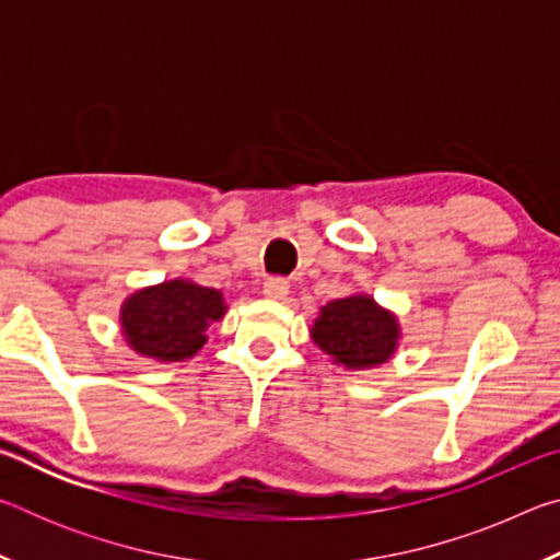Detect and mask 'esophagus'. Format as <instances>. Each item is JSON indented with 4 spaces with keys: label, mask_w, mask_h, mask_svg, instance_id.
<instances>
[{
    "label": "esophagus",
    "mask_w": 560,
    "mask_h": 560,
    "mask_svg": "<svg viewBox=\"0 0 560 560\" xmlns=\"http://www.w3.org/2000/svg\"><path fill=\"white\" fill-rule=\"evenodd\" d=\"M264 296L271 299V301H283L289 296V281L281 279V277L267 279V283H264Z\"/></svg>",
    "instance_id": "obj_1"
}]
</instances>
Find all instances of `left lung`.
<instances>
[{"label":"left lung","instance_id":"obj_1","mask_svg":"<svg viewBox=\"0 0 560 560\" xmlns=\"http://www.w3.org/2000/svg\"><path fill=\"white\" fill-rule=\"evenodd\" d=\"M311 338L334 363L348 371H365L395 355L400 326L390 311L377 306L365 293H355L326 303L311 328Z\"/></svg>","mask_w":560,"mask_h":560}]
</instances>
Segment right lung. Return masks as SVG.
Here are the masks:
<instances>
[{
    "label": "right lung",
    "mask_w": 560,
    "mask_h": 560,
    "mask_svg": "<svg viewBox=\"0 0 560 560\" xmlns=\"http://www.w3.org/2000/svg\"><path fill=\"white\" fill-rule=\"evenodd\" d=\"M224 314L220 291L173 279L128 296L120 308V326L136 353L177 363L192 358L207 343V326Z\"/></svg>",
    "instance_id": "right-lung-1"
}]
</instances>
